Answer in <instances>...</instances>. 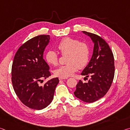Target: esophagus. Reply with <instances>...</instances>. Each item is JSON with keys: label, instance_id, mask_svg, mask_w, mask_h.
<instances>
[{"label": "esophagus", "instance_id": "34e87169", "mask_svg": "<svg viewBox=\"0 0 130 130\" xmlns=\"http://www.w3.org/2000/svg\"><path fill=\"white\" fill-rule=\"evenodd\" d=\"M65 79H67V78H64V77H59V80H65Z\"/></svg>", "mask_w": 130, "mask_h": 130}]
</instances>
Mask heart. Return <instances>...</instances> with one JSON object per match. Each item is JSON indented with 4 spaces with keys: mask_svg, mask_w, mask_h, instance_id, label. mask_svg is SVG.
<instances>
[{
    "mask_svg": "<svg viewBox=\"0 0 130 130\" xmlns=\"http://www.w3.org/2000/svg\"><path fill=\"white\" fill-rule=\"evenodd\" d=\"M57 49L62 55H68L65 65L60 66L54 70L56 76L67 78L71 76L78 70L86 67L89 62L91 49L86 42L79 39L65 37L57 45ZM58 55L53 50H48L45 56L46 62L49 65L56 66L58 63Z\"/></svg>",
    "mask_w": 130,
    "mask_h": 130,
    "instance_id": "b5f03b06",
    "label": "heart"
}]
</instances>
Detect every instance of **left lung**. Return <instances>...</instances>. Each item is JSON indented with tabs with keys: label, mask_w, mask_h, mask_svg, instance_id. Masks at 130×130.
<instances>
[{
	"label": "left lung",
	"mask_w": 130,
	"mask_h": 130,
	"mask_svg": "<svg viewBox=\"0 0 130 130\" xmlns=\"http://www.w3.org/2000/svg\"><path fill=\"white\" fill-rule=\"evenodd\" d=\"M83 32L91 37L94 43L91 60L81 73V75L91 78L88 83L79 81L74 94L83 102L93 103L103 98L111 86L115 74L114 57L104 39L95 34Z\"/></svg>",
	"instance_id": "obj_1"
}]
</instances>
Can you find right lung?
Returning <instances> with one entry per match:
<instances>
[{
    "instance_id": "1",
    "label": "right lung",
    "mask_w": 130,
    "mask_h": 130,
    "mask_svg": "<svg viewBox=\"0 0 130 130\" xmlns=\"http://www.w3.org/2000/svg\"><path fill=\"white\" fill-rule=\"evenodd\" d=\"M50 36L41 35L23 43L15 55L11 69V80L15 93L26 106L42 109L52 102L58 77L39 85L42 79L51 76L49 67L43 58Z\"/></svg>"
}]
</instances>
